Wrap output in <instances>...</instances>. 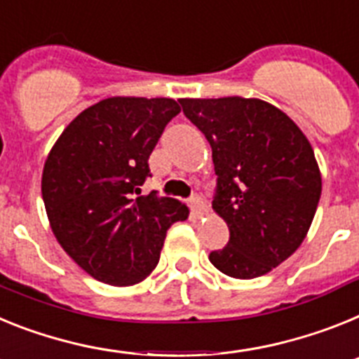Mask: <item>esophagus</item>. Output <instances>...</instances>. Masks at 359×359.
Returning <instances> with one entry per match:
<instances>
[{"mask_svg": "<svg viewBox=\"0 0 359 359\" xmlns=\"http://www.w3.org/2000/svg\"><path fill=\"white\" fill-rule=\"evenodd\" d=\"M189 208H191V213L195 215V217H201V215L205 213V202L202 201V197H198V195H193V197L189 198Z\"/></svg>", "mask_w": 359, "mask_h": 359, "instance_id": "obj_1", "label": "esophagus"}]
</instances>
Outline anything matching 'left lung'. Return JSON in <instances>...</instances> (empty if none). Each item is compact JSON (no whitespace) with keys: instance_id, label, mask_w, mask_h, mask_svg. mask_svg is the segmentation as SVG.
Returning a JSON list of instances; mask_svg holds the SVG:
<instances>
[{"instance_id":"obj_1","label":"left lung","mask_w":359,"mask_h":359,"mask_svg":"<svg viewBox=\"0 0 359 359\" xmlns=\"http://www.w3.org/2000/svg\"><path fill=\"white\" fill-rule=\"evenodd\" d=\"M213 151V210L229 227L210 262L227 276L257 278L287 260L309 231L322 175L307 137L260 99H179Z\"/></svg>"}]
</instances>
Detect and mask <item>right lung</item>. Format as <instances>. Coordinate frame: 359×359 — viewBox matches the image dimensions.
Wrapping results in <instances>:
<instances>
[{
	"label": "right lung",
	"mask_w": 359,
	"mask_h": 359,
	"mask_svg": "<svg viewBox=\"0 0 359 359\" xmlns=\"http://www.w3.org/2000/svg\"><path fill=\"white\" fill-rule=\"evenodd\" d=\"M180 111L168 97H110L81 111L54 148L41 179L50 226L81 269L110 285H133L161 258L171 224L188 208L151 191L148 158Z\"/></svg>",
	"instance_id": "add662e5"
}]
</instances>
